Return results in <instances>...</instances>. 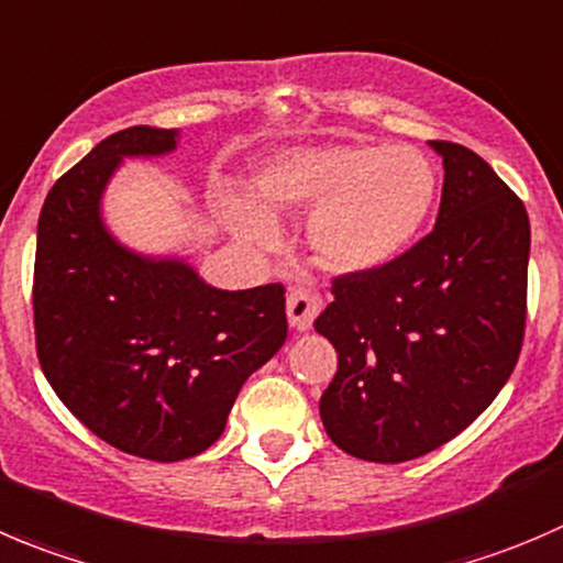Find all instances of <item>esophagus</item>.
Instances as JSON below:
<instances>
[{
	"label": "esophagus",
	"instance_id": "1",
	"mask_svg": "<svg viewBox=\"0 0 563 563\" xmlns=\"http://www.w3.org/2000/svg\"><path fill=\"white\" fill-rule=\"evenodd\" d=\"M321 310V299L319 294H313L310 288H294L291 294L286 297V313H288V324L294 330L305 332L313 327V319L319 316Z\"/></svg>",
	"mask_w": 563,
	"mask_h": 563
}]
</instances>
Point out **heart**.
Listing matches in <instances>:
<instances>
[{"label":"heart","instance_id":"heart-1","mask_svg":"<svg viewBox=\"0 0 563 563\" xmlns=\"http://www.w3.org/2000/svg\"><path fill=\"white\" fill-rule=\"evenodd\" d=\"M255 192L272 211H310L308 244L335 272H374L396 261L427 225L438 173L412 145H299L266 159ZM239 233L277 242V222L250 198L231 200Z\"/></svg>","mask_w":563,"mask_h":563}]
</instances>
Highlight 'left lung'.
<instances>
[{"instance_id":"left-lung-1","label":"left lung","mask_w":563,"mask_h":563,"mask_svg":"<svg viewBox=\"0 0 563 563\" xmlns=\"http://www.w3.org/2000/svg\"><path fill=\"white\" fill-rule=\"evenodd\" d=\"M429 145L445 170L434 231L382 269L335 277L316 319L338 352L321 423L338 449L382 465L465 432L511 376L526 332V206L471 148Z\"/></svg>"}]
</instances>
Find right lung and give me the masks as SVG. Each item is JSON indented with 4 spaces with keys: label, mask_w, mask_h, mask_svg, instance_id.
Instances as JSON below:
<instances>
[{
    "label": "right lung",
    "mask_w": 563,
    "mask_h": 563,
    "mask_svg": "<svg viewBox=\"0 0 563 563\" xmlns=\"http://www.w3.org/2000/svg\"><path fill=\"white\" fill-rule=\"evenodd\" d=\"M176 129L107 136L52 187L37 220L35 343L59 401L131 456L178 462L225 432L239 390L286 343L280 283L222 291L173 255L120 244L101 214L123 159L167 156Z\"/></svg>",
    "instance_id": "1"
}]
</instances>
